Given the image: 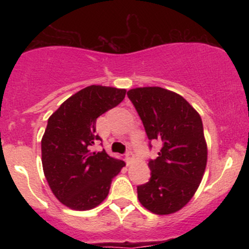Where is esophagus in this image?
Returning a JSON list of instances; mask_svg holds the SVG:
<instances>
[{"label":"esophagus","instance_id":"34e87169","mask_svg":"<svg viewBox=\"0 0 249 249\" xmlns=\"http://www.w3.org/2000/svg\"><path fill=\"white\" fill-rule=\"evenodd\" d=\"M133 159V153L131 152V151H127L126 153H125V160H126L127 164H130V161Z\"/></svg>","mask_w":249,"mask_h":249}]
</instances>
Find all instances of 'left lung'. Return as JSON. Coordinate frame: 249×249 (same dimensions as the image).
I'll return each mask as SVG.
<instances>
[{"label": "left lung", "instance_id": "1", "mask_svg": "<svg viewBox=\"0 0 249 249\" xmlns=\"http://www.w3.org/2000/svg\"><path fill=\"white\" fill-rule=\"evenodd\" d=\"M127 97L150 141L161 144L150 159L151 178L137 187L138 199L154 214H171L192 199L207 162V145L199 113L184 97L159 87L131 89Z\"/></svg>", "mask_w": 249, "mask_h": 249}]
</instances>
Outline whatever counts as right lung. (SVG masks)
Here are the masks:
<instances>
[{
  "label": "right lung",
  "mask_w": 249,
  "mask_h": 249,
  "mask_svg": "<svg viewBox=\"0 0 249 249\" xmlns=\"http://www.w3.org/2000/svg\"><path fill=\"white\" fill-rule=\"evenodd\" d=\"M126 90L90 85L68 98L50 118L42 138V165L55 196L71 210L87 211L107 196L125 162L104 150L92 152L96 121L125 98Z\"/></svg>",
  "instance_id": "right-lung-1"
}]
</instances>
